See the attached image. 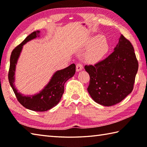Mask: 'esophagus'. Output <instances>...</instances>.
I'll return each instance as SVG.
<instances>
[{
  "mask_svg": "<svg viewBox=\"0 0 147 147\" xmlns=\"http://www.w3.org/2000/svg\"><path fill=\"white\" fill-rule=\"evenodd\" d=\"M83 66L81 63H78L76 65V70H77V71H81V69H83Z\"/></svg>",
  "mask_w": 147,
  "mask_h": 147,
  "instance_id": "obj_1",
  "label": "esophagus"
}]
</instances>
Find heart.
I'll return each mask as SVG.
<instances>
[{"mask_svg": "<svg viewBox=\"0 0 147 147\" xmlns=\"http://www.w3.org/2000/svg\"><path fill=\"white\" fill-rule=\"evenodd\" d=\"M96 41H98L97 44L90 50L86 55V60L89 62H96L101 59L106 53L108 50V45L105 39L102 37H97Z\"/></svg>", "mask_w": 147, "mask_h": 147, "instance_id": "b5f03b06", "label": "heart"}]
</instances>
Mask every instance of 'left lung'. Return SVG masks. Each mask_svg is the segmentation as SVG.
Listing matches in <instances>:
<instances>
[{
	"label": "left lung",
	"mask_w": 147,
	"mask_h": 147,
	"mask_svg": "<svg viewBox=\"0 0 147 147\" xmlns=\"http://www.w3.org/2000/svg\"><path fill=\"white\" fill-rule=\"evenodd\" d=\"M90 76L88 92L97 103L110 107L133 90L138 61L129 40L121 35L114 51L94 65H85Z\"/></svg>",
	"instance_id": "obj_1"
}]
</instances>
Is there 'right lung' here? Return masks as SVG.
<instances>
[{"instance_id": "1", "label": "right lung", "mask_w": 147, "mask_h": 147, "mask_svg": "<svg viewBox=\"0 0 147 147\" xmlns=\"http://www.w3.org/2000/svg\"><path fill=\"white\" fill-rule=\"evenodd\" d=\"M39 31L31 33L22 42L13 50L10 57V65L8 71V80L17 99L23 107L36 112H45L57 105L64 93V84L67 80L72 78L76 73L75 64L61 70L55 72L52 78L45 89L35 96H22L15 88V69L17 59L19 58L22 46L28 41L37 37Z\"/></svg>"}]
</instances>
